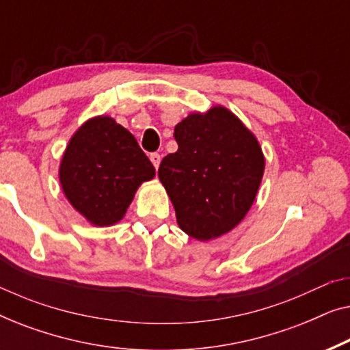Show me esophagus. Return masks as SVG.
I'll use <instances>...</instances> for the list:
<instances>
[{
    "mask_svg": "<svg viewBox=\"0 0 350 350\" xmlns=\"http://www.w3.org/2000/svg\"><path fill=\"white\" fill-rule=\"evenodd\" d=\"M150 159H151V162H152V165L156 167H159V164H161V154H157V152H152V154L150 156Z\"/></svg>",
    "mask_w": 350,
    "mask_h": 350,
    "instance_id": "esophagus-1",
    "label": "esophagus"
}]
</instances>
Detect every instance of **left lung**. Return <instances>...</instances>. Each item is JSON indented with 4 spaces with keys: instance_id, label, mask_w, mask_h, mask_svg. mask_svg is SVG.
I'll list each match as a JSON object with an SVG mask.
<instances>
[{
    "instance_id": "left-lung-1",
    "label": "left lung",
    "mask_w": 350,
    "mask_h": 350,
    "mask_svg": "<svg viewBox=\"0 0 350 350\" xmlns=\"http://www.w3.org/2000/svg\"><path fill=\"white\" fill-rule=\"evenodd\" d=\"M178 150L159 165L180 229L207 242L232 231L252 208L265 154L250 129L223 105L194 111L175 126Z\"/></svg>"
}]
</instances>
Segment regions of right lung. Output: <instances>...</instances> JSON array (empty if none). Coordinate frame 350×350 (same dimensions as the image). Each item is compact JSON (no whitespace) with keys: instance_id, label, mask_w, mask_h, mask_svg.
Returning <instances> with one entry per match:
<instances>
[{"instance_id":"right-lung-1","label":"right lung","mask_w":350,"mask_h":350,"mask_svg":"<svg viewBox=\"0 0 350 350\" xmlns=\"http://www.w3.org/2000/svg\"><path fill=\"white\" fill-rule=\"evenodd\" d=\"M156 170L135 137L111 116H94L70 138L59 165L66 200L98 228L121 221L142 183Z\"/></svg>"}]
</instances>
